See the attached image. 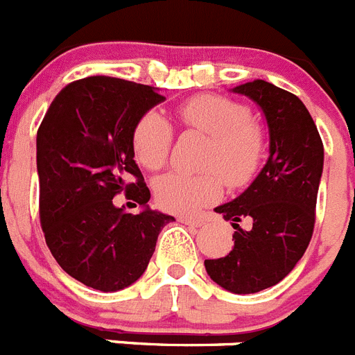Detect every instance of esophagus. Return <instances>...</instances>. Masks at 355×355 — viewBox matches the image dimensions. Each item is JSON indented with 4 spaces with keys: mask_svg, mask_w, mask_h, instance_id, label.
Instances as JSON below:
<instances>
[{
    "mask_svg": "<svg viewBox=\"0 0 355 355\" xmlns=\"http://www.w3.org/2000/svg\"><path fill=\"white\" fill-rule=\"evenodd\" d=\"M178 220L183 224H189V226H193V228H201L202 224H205L201 219H198V217H187V215H181Z\"/></svg>",
    "mask_w": 355,
    "mask_h": 355,
    "instance_id": "1",
    "label": "esophagus"
}]
</instances>
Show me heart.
Returning a JSON list of instances; mask_svg holds the SVG:
<instances>
[{"instance_id": "obj_1", "label": "heart", "mask_w": 355, "mask_h": 355, "mask_svg": "<svg viewBox=\"0 0 355 355\" xmlns=\"http://www.w3.org/2000/svg\"><path fill=\"white\" fill-rule=\"evenodd\" d=\"M178 118L187 129L210 138L202 166L207 174L171 172L154 181L157 207L172 214H190L223 196V181L239 189L253 180L264 156V132L251 118L248 105L219 95H199L178 107ZM172 129L156 111H148L132 129L136 162L147 171H157L168 159ZM221 175L219 176L218 174Z\"/></svg>"}]
</instances>
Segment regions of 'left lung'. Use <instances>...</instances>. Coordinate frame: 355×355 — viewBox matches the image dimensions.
Segmentation results:
<instances>
[{
	"label": "left lung",
	"mask_w": 355,
	"mask_h": 355,
	"mask_svg": "<svg viewBox=\"0 0 355 355\" xmlns=\"http://www.w3.org/2000/svg\"><path fill=\"white\" fill-rule=\"evenodd\" d=\"M233 93L260 105L269 129V157L255 181L233 201L215 208L232 220L233 250L205 260L215 284L235 295L272 287L293 271L313 237L323 172V144L304 102L266 80ZM247 226L242 229L240 223Z\"/></svg>",
	"instance_id": "left-lung-1"
}]
</instances>
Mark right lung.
Masks as SVG:
<instances>
[{"label":"right lung","instance_id":"right-lung-1","mask_svg":"<svg viewBox=\"0 0 355 355\" xmlns=\"http://www.w3.org/2000/svg\"><path fill=\"white\" fill-rule=\"evenodd\" d=\"M157 87L87 77L53 98L37 131L39 217L57 264L75 280L111 293L145 272L157 235L174 217L148 208L135 162L132 129L163 102ZM125 191L144 207L127 214L112 198Z\"/></svg>","mask_w":355,"mask_h":355}]
</instances>
